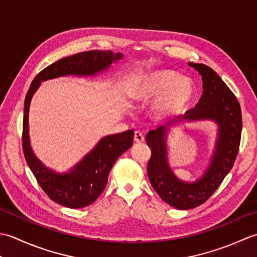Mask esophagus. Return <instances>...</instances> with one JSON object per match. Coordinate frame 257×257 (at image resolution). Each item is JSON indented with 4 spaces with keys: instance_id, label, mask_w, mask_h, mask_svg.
I'll return each mask as SVG.
<instances>
[{
    "instance_id": "1",
    "label": "esophagus",
    "mask_w": 257,
    "mask_h": 257,
    "mask_svg": "<svg viewBox=\"0 0 257 257\" xmlns=\"http://www.w3.org/2000/svg\"><path fill=\"white\" fill-rule=\"evenodd\" d=\"M134 141L136 143H142V142H144L145 141V138H144V135L141 133V132H135L134 133Z\"/></svg>"
}]
</instances>
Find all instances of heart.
Wrapping results in <instances>:
<instances>
[{
  "label": "heart",
  "mask_w": 257,
  "mask_h": 257,
  "mask_svg": "<svg viewBox=\"0 0 257 257\" xmlns=\"http://www.w3.org/2000/svg\"><path fill=\"white\" fill-rule=\"evenodd\" d=\"M193 83L174 71L161 70L144 77L131 90V95L136 101L149 102L159 98L154 106L158 117H166L179 114L184 109L194 96Z\"/></svg>",
  "instance_id": "heart-1"
}]
</instances>
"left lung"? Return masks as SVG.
<instances>
[{
    "label": "left lung",
    "mask_w": 257,
    "mask_h": 257,
    "mask_svg": "<svg viewBox=\"0 0 257 257\" xmlns=\"http://www.w3.org/2000/svg\"><path fill=\"white\" fill-rule=\"evenodd\" d=\"M202 75L203 95L195 107L186 111L172 123L180 119H214L218 124L216 150L204 176L195 183H183L173 174L166 160V127L150 131L146 143L151 149L148 175L159 196L179 209L202 205L213 195L232 170L239 150L242 134V111L234 93L211 67L198 63H188ZM171 124V123H170Z\"/></svg>",
    "instance_id": "1"
}]
</instances>
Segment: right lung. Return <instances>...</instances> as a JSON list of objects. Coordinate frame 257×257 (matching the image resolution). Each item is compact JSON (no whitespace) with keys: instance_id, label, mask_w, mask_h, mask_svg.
Returning <instances> with one entry per match:
<instances>
[{"instance_id":"1","label":"right lung","mask_w":257,"mask_h":257,"mask_svg":"<svg viewBox=\"0 0 257 257\" xmlns=\"http://www.w3.org/2000/svg\"><path fill=\"white\" fill-rule=\"evenodd\" d=\"M122 53L114 54L112 51L92 50L63 57L42 70L31 83L29 91L26 93L22 133L24 158L42 190L52 201L60 205L70 208H80L95 202L106 186L108 173L115 161L132 146L134 132L130 130L126 132L109 135L102 139L71 173L57 175L44 167L31 150L29 138V108L31 98L42 81L67 74L93 75L99 71L107 69L112 62L118 61L122 59Z\"/></svg>"}]
</instances>
